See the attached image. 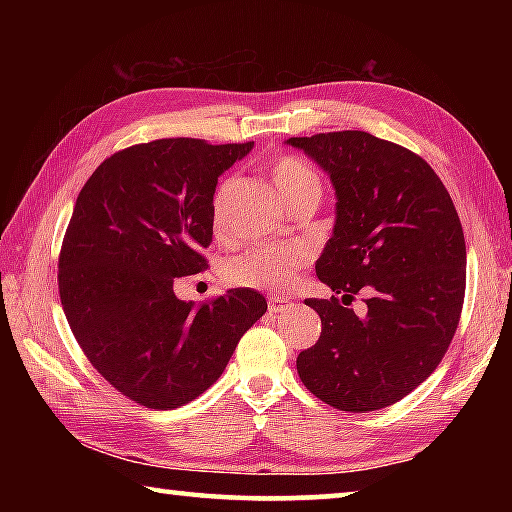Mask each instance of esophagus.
<instances>
[{
	"instance_id": "1",
	"label": "esophagus",
	"mask_w": 512,
	"mask_h": 512,
	"mask_svg": "<svg viewBox=\"0 0 512 512\" xmlns=\"http://www.w3.org/2000/svg\"><path fill=\"white\" fill-rule=\"evenodd\" d=\"M293 302L284 296H271L268 298V311H273V314H280V311H287L291 309Z\"/></svg>"
}]
</instances>
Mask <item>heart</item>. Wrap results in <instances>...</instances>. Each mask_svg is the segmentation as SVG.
I'll return each instance as SVG.
<instances>
[{
  "mask_svg": "<svg viewBox=\"0 0 512 512\" xmlns=\"http://www.w3.org/2000/svg\"><path fill=\"white\" fill-rule=\"evenodd\" d=\"M271 178L277 192L282 194L287 205L300 198H320V178L305 160L296 155H280L271 164ZM235 189V178H221L212 194V228L223 235L228 230L225 223V203ZM309 264V250L300 244L284 246H259L246 253L230 257L223 266L225 280L235 287L262 289V291H287L296 282L298 273Z\"/></svg>",
  "mask_w": 512,
  "mask_h": 512,
  "instance_id": "b5f03b06",
  "label": "heart"
}]
</instances>
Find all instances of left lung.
<instances>
[{
  "mask_svg": "<svg viewBox=\"0 0 512 512\" xmlns=\"http://www.w3.org/2000/svg\"><path fill=\"white\" fill-rule=\"evenodd\" d=\"M287 142L329 173L339 198L316 262L336 296L305 300L323 332L298 354V375L339 411L384 409L418 388L454 339L465 298L461 219L438 173L400 144L366 131ZM359 292L361 319L347 309Z\"/></svg>",
  "mask_w": 512,
  "mask_h": 512,
  "instance_id": "1",
  "label": "left lung"
}]
</instances>
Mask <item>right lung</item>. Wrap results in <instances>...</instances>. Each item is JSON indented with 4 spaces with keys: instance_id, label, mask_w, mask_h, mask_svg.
<instances>
[{
    "instance_id": "obj_1",
    "label": "right lung",
    "mask_w": 512,
    "mask_h": 512,
    "mask_svg": "<svg viewBox=\"0 0 512 512\" xmlns=\"http://www.w3.org/2000/svg\"><path fill=\"white\" fill-rule=\"evenodd\" d=\"M253 142L169 137L128 146L94 169L58 257V291L74 339L99 375L146 409L205 393L266 311L253 289L196 302L173 282L207 268L212 194Z\"/></svg>"
}]
</instances>
